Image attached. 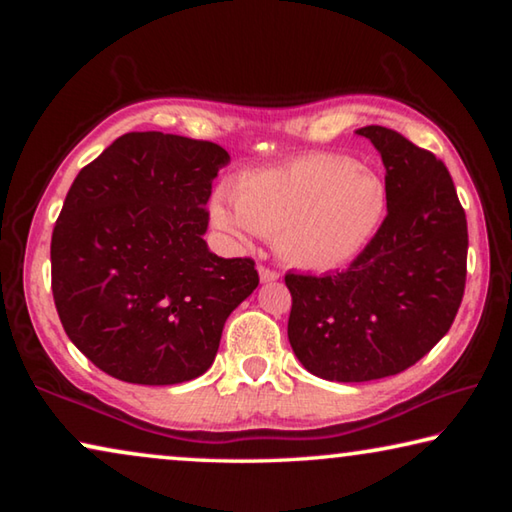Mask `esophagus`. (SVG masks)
I'll return each mask as SVG.
<instances>
[{"label":"esophagus","instance_id":"esophagus-1","mask_svg":"<svg viewBox=\"0 0 512 512\" xmlns=\"http://www.w3.org/2000/svg\"><path fill=\"white\" fill-rule=\"evenodd\" d=\"M259 280H262V282H275V280H280V273L271 271V268H266V266H259Z\"/></svg>","mask_w":512,"mask_h":512}]
</instances>
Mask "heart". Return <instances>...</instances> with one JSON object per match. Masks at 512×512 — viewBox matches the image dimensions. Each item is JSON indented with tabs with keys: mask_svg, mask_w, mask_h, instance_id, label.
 <instances>
[{
	"mask_svg": "<svg viewBox=\"0 0 512 512\" xmlns=\"http://www.w3.org/2000/svg\"><path fill=\"white\" fill-rule=\"evenodd\" d=\"M232 201H212L216 228L237 244L277 237L284 262L316 273L359 259L375 244L391 210V192L377 171L332 153L248 171L237 180Z\"/></svg>",
	"mask_w": 512,
	"mask_h": 512,
	"instance_id": "b5f03b06",
	"label": "heart"
}]
</instances>
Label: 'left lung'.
Returning a JSON list of instances; mask_svg holds the SVG:
<instances>
[{"label": "left lung", "instance_id": "8db88e82", "mask_svg": "<svg viewBox=\"0 0 512 512\" xmlns=\"http://www.w3.org/2000/svg\"><path fill=\"white\" fill-rule=\"evenodd\" d=\"M354 133L368 137L386 167L384 228L348 271L284 277L291 348L327 381L411 368L452 327L467 273V221L445 164L391 128Z\"/></svg>", "mask_w": 512, "mask_h": 512}]
</instances>
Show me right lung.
Returning <instances> with one entry per match:
<instances>
[{
	"label": "right lung",
	"instance_id": "1",
	"mask_svg": "<svg viewBox=\"0 0 512 512\" xmlns=\"http://www.w3.org/2000/svg\"><path fill=\"white\" fill-rule=\"evenodd\" d=\"M219 144L126 133L79 171L51 235L65 332L110 377L169 386L212 366L228 316L257 289L253 259L210 253Z\"/></svg>",
	"mask_w": 512,
	"mask_h": 512
}]
</instances>
